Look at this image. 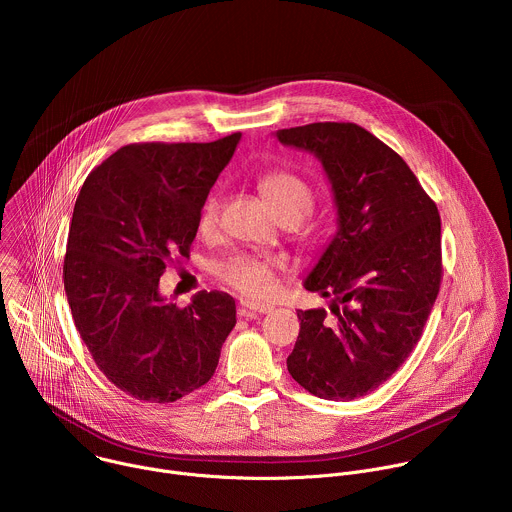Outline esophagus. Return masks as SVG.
<instances>
[{"label": "esophagus", "instance_id": "1", "mask_svg": "<svg viewBox=\"0 0 512 512\" xmlns=\"http://www.w3.org/2000/svg\"><path fill=\"white\" fill-rule=\"evenodd\" d=\"M267 312H271V308L269 306H259V304H253V302H247V300H243L241 304H239V316H257V314H267Z\"/></svg>", "mask_w": 512, "mask_h": 512}]
</instances>
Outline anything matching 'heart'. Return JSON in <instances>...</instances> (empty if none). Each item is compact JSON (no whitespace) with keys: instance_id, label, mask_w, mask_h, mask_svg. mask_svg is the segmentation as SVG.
Masks as SVG:
<instances>
[{"instance_id":"heart-1","label":"heart","mask_w":512,"mask_h":512,"mask_svg":"<svg viewBox=\"0 0 512 512\" xmlns=\"http://www.w3.org/2000/svg\"><path fill=\"white\" fill-rule=\"evenodd\" d=\"M257 188L269 210L279 218V221H296L302 223L312 212L316 194L314 188L298 174L289 170H267L257 178ZM218 212H221V202L214 194H210L198 212V233L210 235L218 225ZM279 271V263L269 257L237 253L214 265V275L221 279L231 289L239 291L245 298L261 300L265 298Z\"/></svg>"}]
</instances>
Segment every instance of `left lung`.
Here are the masks:
<instances>
[{
    "mask_svg": "<svg viewBox=\"0 0 512 512\" xmlns=\"http://www.w3.org/2000/svg\"><path fill=\"white\" fill-rule=\"evenodd\" d=\"M277 139L316 154L338 208V233L304 283L334 300V320L298 310L287 371L316 397L350 401L383 385L423 334L444 275L440 212L405 160L356 123Z\"/></svg>",
    "mask_w": 512,
    "mask_h": 512,
    "instance_id": "8db88e82",
    "label": "left lung"
}]
</instances>
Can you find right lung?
<instances>
[{
    "instance_id": "obj_1",
    "label": "right lung",
    "mask_w": 512,
    "mask_h": 512,
    "mask_svg": "<svg viewBox=\"0 0 512 512\" xmlns=\"http://www.w3.org/2000/svg\"><path fill=\"white\" fill-rule=\"evenodd\" d=\"M239 139L123 145L75 202L62 265L72 320L99 371L137 401L174 403L206 385L237 324L223 291L176 308L158 285L190 255L200 206Z\"/></svg>"
}]
</instances>
